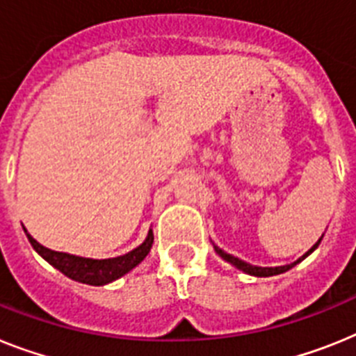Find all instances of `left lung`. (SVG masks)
<instances>
[{
	"label": "left lung",
	"mask_w": 356,
	"mask_h": 356,
	"mask_svg": "<svg viewBox=\"0 0 356 356\" xmlns=\"http://www.w3.org/2000/svg\"><path fill=\"white\" fill-rule=\"evenodd\" d=\"M321 241H322V238H318V243H316L315 246H313L312 250H309V252L306 253V255L300 257V259H298L297 262H293V264H288V266H279V268H259V266H252V264H248V262L241 261V259H237V257H234V255H229V253L222 252L220 248H217V246H213V248H215V252L219 253V255L222 257L224 261L229 262V264H234L235 268H238V270H243L244 273L255 275V277H271V275H279V273H284V271L291 270V268H293L295 264H298V262L302 261V259H306V257L309 255V253H312L313 250H315V248L318 246V244H321Z\"/></svg>",
	"instance_id": "8db88e82"
}]
</instances>
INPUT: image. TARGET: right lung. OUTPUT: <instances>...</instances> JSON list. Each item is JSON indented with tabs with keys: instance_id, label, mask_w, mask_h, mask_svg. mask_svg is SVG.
<instances>
[{
	"instance_id": "1",
	"label": "right lung",
	"mask_w": 356,
	"mask_h": 356,
	"mask_svg": "<svg viewBox=\"0 0 356 356\" xmlns=\"http://www.w3.org/2000/svg\"><path fill=\"white\" fill-rule=\"evenodd\" d=\"M26 237L31 241L32 248H34L35 252L40 253L49 264H52L54 268H58L61 273L70 277L72 280H77V282H83V284L90 286L108 284L112 280L119 279V277H122L124 273H128V271L132 270V268H136V266L150 253V248L152 244H154V234L150 232L145 243L139 248H136V250H132V252H128L127 255L95 261V259H83V257L54 252V250L41 246V244L38 243L35 238H32L29 234H26Z\"/></svg>"
}]
</instances>
